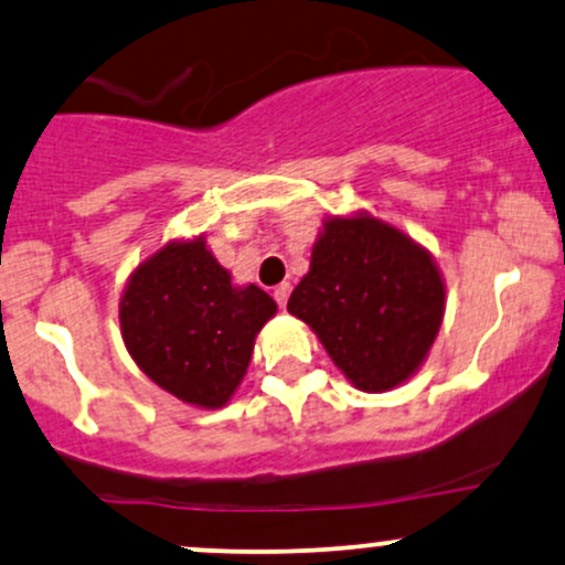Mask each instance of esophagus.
<instances>
[{
    "label": "esophagus",
    "mask_w": 565,
    "mask_h": 565,
    "mask_svg": "<svg viewBox=\"0 0 565 565\" xmlns=\"http://www.w3.org/2000/svg\"><path fill=\"white\" fill-rule=\"evenodd\" d=\"M289 292H292V284L289 281H284V284H278L276 289H273V297H276V302L278 306H287V300H289Z\"/></svg>",
    "instance_id": "34e87169"
}]
</instances>
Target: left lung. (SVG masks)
<instances>
[{
	"mask_svg": "<svg viewBox=\"0 0 565 565\" xmlns=\"http://www.w3.org/2000/svg\"><path fill=\"white\" fill-rule=\"evenodd\" d=\"M287 311L306 321L359 392L418 373L443 327L445 278L431 252L367 212L327 216Z\"/></svg>",
	"mask_w": 565,
	"mask_h": 565,
	"instance_id": "left-lung-1",
	"label": "left lung"
}]
</instances>
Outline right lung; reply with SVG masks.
I'll list each match as a JSON object with an SVG mask.
<instances>
[{
	"label": "right lung",
	"instance_id": "1",
	"mask_svg": "<svg viewBox=\"0 0 565 565\" xmlns=\"http://www.w3.org/2000/svg\"><path fill=\"white\" fill-rule=\"evenodd\" d=\"M276 311L257 284L235 287L206 235H195L136 265L120 297V332L152 383L184 405L216 411L241 386L254 338Z\"/></svg>",
	"mask_w": 565,
	"mask_h": 565
}]
</instances>
